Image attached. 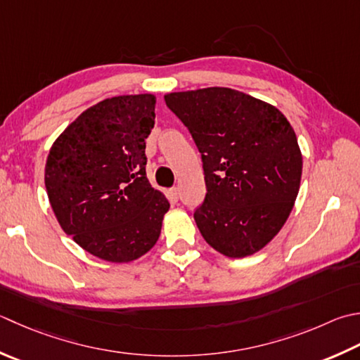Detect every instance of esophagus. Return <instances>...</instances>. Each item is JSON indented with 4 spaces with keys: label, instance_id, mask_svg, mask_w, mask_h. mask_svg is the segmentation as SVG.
Listing matches in <instances>:
<instances>
[{
    "label": "esophagus",
    "instance_id": "1",
    "mask_svg": "<svg viewBox=\"0 0 360 360\" xmlns=\"http://www.w3.org/2000/svg\"><path fill=\"white\" fill-rule=\"evenodd\" d=\"M170 196H172L173 201H178L179 200V188L178 187H173L170 190Z\"/></svg>",
    "mask_w": 360,
    "mask_h": 360
}]
</instances>
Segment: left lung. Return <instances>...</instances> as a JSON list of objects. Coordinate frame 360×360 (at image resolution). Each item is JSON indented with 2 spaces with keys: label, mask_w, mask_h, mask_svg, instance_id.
<instances>
[{
  "label": "left lung",
  "mask_w": 360,
  "mask_h": 360,
  "mask_svg": "<svg viewBox=\"0 0 360 360\" xmlns=\"http://www.w3.org/2000/svg\"><path fill=\"white\" fill-rule=\"evenodd\" d=\"M201 153L206 198L195 210L201 236L228 257L273 240L298 196L302 156L281 110L228 87L165 95Z\"/></svg>",
  "instance_id": "1"
}]
</instances>
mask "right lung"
I'll list each match as a JSON object with an SVG mask.
<instances>
[{"label": "right lung", "mask_w": 360, "mask_h": 360, "mask_svg": "<svg viewBox=\"0 0 360 360\" xmlns=\"http://www.w3.org/2000/svg\"><path fill=\"white\" fill-rule=\"evenodd\" d=\"M154 108L151 94L103 100L70 123L48 154L45 187L60 228L108 262L146 255L170 209L145 170Z\"/></svg>", "instance_id": "right-lung-1"}]
</instances>
